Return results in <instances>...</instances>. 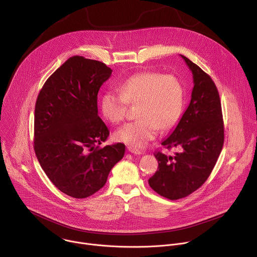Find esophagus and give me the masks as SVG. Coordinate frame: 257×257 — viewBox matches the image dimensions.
<instances>
[{
    "instance_id": "obj_1",
    "label": "esophagus",
    "mask_w": 257,
    "mask_h": 257,
    "mask_svg": "<svg viewBox=\"0 0 257 257\" xmlns=\"http://www.w3.org/2000/svg\"><path fill=\"white\" fill-rule=\"evenodd\" d=\"M128 152L133 155H142L143 152L141 150H138L136 148H132V146H128Z\"/></svg>"
}]
</instances>
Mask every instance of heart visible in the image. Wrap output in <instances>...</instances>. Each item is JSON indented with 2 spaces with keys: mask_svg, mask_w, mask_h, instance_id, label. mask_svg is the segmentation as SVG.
Listing matches in <instances>:
<instances>
[{
  "mask_svg": "<svg viewBox=\"0 0 257 257\" xmlns=\"http://www.w3.org/2000/svg\"><path fill=\"white\" fill-rule=\"evenodd\" d=\"M101 97L103 117L112 123L122 122L128 103L137 104L136 121L119 128L115 138L132 148H143L153 140L159 129L173 128L180 120L185 104V89L175 75L160 72H140L128 77L119 87Z\"/></svg>",
  "mask_w": 257,
  "mask_h": 257,
  "instance_id": "obj_1",
  "label": "heart"
}]
</instances>
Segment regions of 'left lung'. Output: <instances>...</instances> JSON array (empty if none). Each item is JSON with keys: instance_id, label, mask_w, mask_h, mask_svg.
<instances>
[{"instance_id": "1", "label": "left lung", "mask_w": 257, "mask_h": 257, "mask_svg": "<svg viewBox=\"0 0 257 257\" xmlns=\"http://www.w3.org/2000/svg\"><path fill=\"white\" fill-rule=\"evenodd\" d=\"M193 74L190 103L172 134L162 142L168 150L182 149L174 157L162 152L154 155L158 171L150 186L171 200L184 198L197 190L209 177L224 145V121L217 88L210 76L185 56Z\"/></svg>"}]
</instances>
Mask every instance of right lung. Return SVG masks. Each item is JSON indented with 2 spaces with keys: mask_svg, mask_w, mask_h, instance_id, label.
<instances>
[{
  "mask_svg": "<svg viewBox=\"0 0 257 257\" xmlns=\"http://www.w3.org/2000/svg\"><path fill=\"white\" fill-rule=\"evenodd\" d=\"M104 63L69 58L45 82L34 109V152L53 184L85 198L105 184L125 145L99 148L109 131L97 115V93L112 74Z\"/></svg>",
  "mask_w": 257,
  "mask_h": 257,
  "instance_id": "obj_1",
  "label": "right lung"
}]
</instances>
